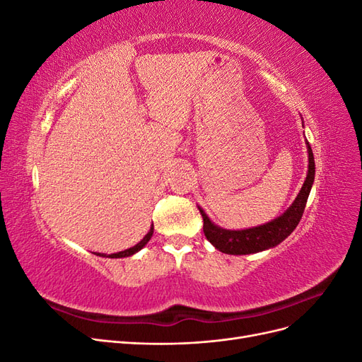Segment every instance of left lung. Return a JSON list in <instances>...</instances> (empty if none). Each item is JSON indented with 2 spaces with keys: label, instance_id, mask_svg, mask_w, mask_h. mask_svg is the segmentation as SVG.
<instances>
[{
  "label": "left lung",
  "instance_id": "1",
  "mask_svg": "<svg viewBox=\"0 0 362 362\" xmlns=\"http://www.w3.org/2000/svg\"><path fill=\"white\" fill-rule=\"evenodd\" d=\"M306 151H308V172H306L302 189L287 210L276 218H273V221L246 229H225L211 222V218L206 216L201 206H198L204 218V234L208 242L217 250L229 255L257 254V252L267 250L282 243L300 222L306 201H308L314 184L315 163L308 141H306Z\"/></svg>",
  "mask_w": 362,
  "mask_h": 362
}]
</instances>
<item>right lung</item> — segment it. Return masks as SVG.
<instances>
[{
  "label": "right lung",
  "mask_w": 362,
  "mask_h": 362,
  "mask_svg": "<svg viewBox=\"0 0 362 362\" xmlns=\"http://www.w3.org/2000/svg\"><path fill=\"white\" fill-rule=\"evenodd\" d=\"M152 234H154V225H151L149 233H148L144 238H141L140 242H139L136 246H133V247L125 249V250H120V252H116V254H110V255H107V254H100V252H93V254H95V255H100V257H105V258H125V257H131V255L137 254V252H139L140 249H144V247L146 246V243H148L149 240H151Z\"/></svg>",
  "instance_id": "1"
}]
</instances>
